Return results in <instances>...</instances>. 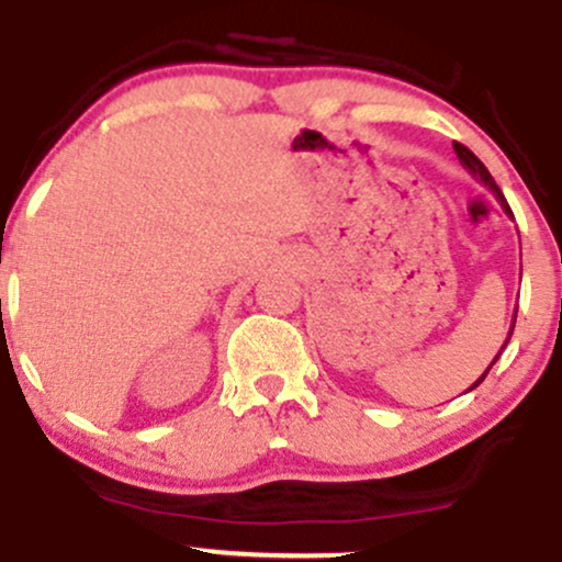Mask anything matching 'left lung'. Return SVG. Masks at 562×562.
<instances>
[{"mask_svg":"<svg viewBox=\"0 0 562 562\" xmlns=\"http://www.w3.org/2000/svg\"><path fill=\"white\" fill-rule=\"evenodd\" d=\"M454 153H457V158H460L462 169H465V171H468V173H470V177H473V179H479V182H483V187H488V190H492V195H494L496 200H499L502 211H505V214H507V216H513V211H509V205H507V200H505V195H502V190H499V187H496V182H494V177H492V173H488V169H486V166H483V164H481V160H479V158H475V156H473V153H470L465 145H460V142H454ZM515 317H518V308H515ZM515 317H513V325H509V333H507V338H505V346L509 344V335H513V330H515ZM505 346H502V348H499V353H502V351H505ZM499 353H496V357H494V362H496V359H499ZM494 362H492V364H488V367H486V370H483V375H481L479 380H475V383H473V385H470V389H468V391H473V389H475V385H481V383H483V378H486V375H488V370H492V367H494Z\"/></svg>","mask_w":562,"mask_h":562,"instance_id":"left-lung-1","label":"left lung"}]
</instances>
